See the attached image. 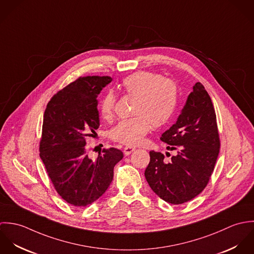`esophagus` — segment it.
<instances>
[{
	"label": "esophagus",
	"instance_id": "34e87169",
	"mask_svg": "<svg viewBox=\"0 0 254 254\" xmlns=\"http://www.w3.org/2000/svg\"><path fill=\"white\" fill-rule=\"evenodd\" d=\"M135 150V147L134 146H125L124 148H123V152H124V154L125 155H129V154H131L133 151Z\"/></svg>",
	"mask_w": 254,
	"mask_h": 254
}]
</instances>
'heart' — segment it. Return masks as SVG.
Segmentation results:
<instances>
[{
    "instance_id": "b5f03b06",
    "label": "heart",
    "mask_w": 254,
    "mask_h": 254,
    "mask_svg": "<svg viewBox=\"0 0 254 254\" xmlns=\"http://www.w3.org/2000/svg\"><path fill=\"white\" fill-rule=\"evenodd\" d=\"M122 89L132 97H136L133 115L129 119L118 122L110 131V138L119 144H139L151 129L167 124L173 117L179 100L177 84L157 73L139 71L130 74L122 81ZM116 98L108 92L102 98L99 111L102 118L109 120L114 113Z\"/></svg>"
}]
</instances>
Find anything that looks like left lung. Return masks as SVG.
<instances>
[{
    "label": "left lung",
    "mask_w": 254,
    "mask_h": 254,
    "mask_svg": "<svg viewBox=\"0 0 254 254\" xmlns=\"http://www.w3.org/2000/svg\"><path fill=\"white\" fill-rule=\"evenodd\" d=\"M160 140L177 154L165 162L161 152L150 150L145 179L163 200L171 204L187 202L208 184L220 149L215 109L201 83L193 85L176 123Z\"/></svg>",
    "instance_id": "left-lung-1"
}]
</instances>
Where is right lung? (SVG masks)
Here are the masks:
<instances>
[{"label": "right lung", "mask_w": 254, "mask_h": 254, "mask_svg": "<svg viewBox=\"0 0 254 254\" xmlns=\"http://www.w3.org/2000/svg\"><path fill=\"white\" fill-rule=\"evenodd\" d=\"M112 81L109 76L79 77L59 91L44 113L40 157L56 190L67 203L85 207L102 196L123 158L110 147L93 160L86 139L100 126L97 97Z\"/></svg>", "instance_id": "obj_1"}]
</instances>
